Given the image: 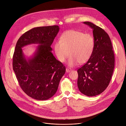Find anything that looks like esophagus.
<instances>
[{
	"label": "esophagus",
	"mask_w": 126,
	"mask_h": 126,
	"mask_svg": "<svg viewBox=\"0 0 126 126\" xmlns=\"http://www.w3.org/2000/svg\"><path fill=\"white\" fill-rule=\"evenodd\" d=\"M66 72H67V73H69V72H70V71H71V69L70 68H67L66 69Z\"/></svg>",
	"instance_id": "esophagus-1"
}]
</instances>
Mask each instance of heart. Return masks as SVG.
I'll return each mask as SVG.
<instances>
[{"label":"heart","instance_id":"heart-1","mask_svg":"<svg viewBox=\"0 0 126 126\" xmlns=\"http://www.w3.org/2000/svg\"><path fill=\"white\" fill-rule=\"evenodd\" d=\"M95 43L93 36L76 30H69L62 33L59 40L54 45L55 54L61 62H64L70 55L68 60L70 66H74L88 61L94 50Z\"/></svg>","mask_w":126,"mask_h":126}]
</instances>
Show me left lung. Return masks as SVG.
Instances as JSON below:
<instances>
[{
    "label": "left lung",
    "instance_id": "1",
    "mask_svg": "<svg viewBox=\"0 0 126 126\" xmlns=\"http://www.w3.org/2000/svg\"><path fill=\"white\" fill-rule=\"evenodd\" d=\"M93 30L94 50L90 59L77 70L79 91L88 96L101 94L108 86L114 68V55L108 34L90 22H84Z\"/></svg>",
    "mask_w": 126,
    "mask_h": 126
}]
</instances>
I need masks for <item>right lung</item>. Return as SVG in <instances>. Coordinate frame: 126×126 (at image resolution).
<instances>
[{
  "instance_id": "1",
  "label": "right lung",
  "mask_w": 126,
  "mask_h": 126,
  "mask_svg": "<svg viewBox=\"0 0 126 126\" xmlns=\"http://www.w3.org/2000/svg\"><path fill=\"white\" fill-rule=\"evenodd\" d=\"M59 30L57 25L32 28L18 39L13 57V68L22 90L38 100L51 98L56 92L65 66L53 56L50 46ZM40 45L34 56L26 60L22 48L27 45Z\"/></svg>"
}]
</instances>
